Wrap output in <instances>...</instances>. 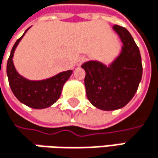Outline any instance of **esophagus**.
Masks as SVG:
<instances>
[{"instance_id":"esophagus-1","label":"esophagus","mask_w":158,"mask_h":158,"mask_svg":"<svg viewBox=\"0 0 158 158\" xmlns=\"http://www.w3.org/2000/svg\"><path fill=\"white\" fill-rule=\"evenodd\" d=\"M84 60H85V57L84 56H79V58L77 59V61H76V65L79 67L83 62H84Z\"/></svg>"}]
</instances>
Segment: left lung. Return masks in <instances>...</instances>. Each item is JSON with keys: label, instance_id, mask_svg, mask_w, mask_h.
Listing matches in <instances>:
<instances>
[{"label": "left lung", "instance_id": "obj_1", "mask_svg": "<svg viewBox=\"0 0 158 158\" xmlns=\"http://www.w3.org/2000/svg\"><path fill=\"white\" fill-rule=\"evenodd\" d=\"M123 47L115 59L105 65L97 60L82 64L85 70L86 94L90 103L102 110L124 107L135 96L142 79V59L139 48L124 27L114 25Z\"/></svg>", "mask_w": 158, "mask_h": 158}]
</instances>
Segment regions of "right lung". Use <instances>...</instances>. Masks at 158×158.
<instances>
[{
  "instance_id": "1",
  "label": "right lung",
  "mask_w": 158,
  "mask_h": 158,
  "mask_svg": "<svg viewBox=\"0 0 158 158\" xmlns=\"http://www.w3.org/2000/svg\"><path fill=\"white\" fill-rule=\"evenodd\" d=\"M27 30L12 48L7 61V76L11 89L18 101L33 109H45L53 105L59 99L63 86L71 76L73 70L63 71L42 80H30L21 76L16 70L13 58L18 44Z\"/></svg>"
}]
</instances>
